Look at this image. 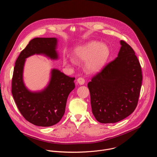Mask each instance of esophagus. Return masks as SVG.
<instances>
[{
  "instance_id": "34e87169",
  "label": "esophagus",
  "mask_w": 157,
  "mask_h": 157,
  "mask_svg": "<svg viewBox=\"0 0 157 157\" xmlns=\"http://www.w3.org/2000/svg\"><path fill=\"white\" fill-rule=\"evenodd\" d=\"M77 81L80 84V85H83L85 82V80L82 78H79L78 79H77Z\"/></svg>"
}]
</instances>
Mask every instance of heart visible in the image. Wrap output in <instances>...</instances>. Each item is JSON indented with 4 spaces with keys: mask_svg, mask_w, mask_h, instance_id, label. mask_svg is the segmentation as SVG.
Masks as SVG:
<instances>
[{
    "mask_svg": "<svg viewBox=\"0 0 157 157\" xmlns=\"http://www.w3.org/2000/svg\"><path fill=\"white\" fill-rule=\"evenodd\" d=\"M75 57L82 61H86L85 68L87 72L96 73L101 71L105 66L110 55L109 47L105 43L97 41H91L75 49ZM66 63L70 65H76V60L73 58H64Z\"/></svg>",
    "mask_w": 157,
    "mask_h": 157,
    "instance_id": "1",
    "label": "heart"
}]
</instances>
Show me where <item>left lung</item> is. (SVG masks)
I'll return each instance as SVG.
<instances>
[{
	"mask_svg": "<svg viewBox=\"0 0 157 157\" xmlns=\"http://www.w3.org/2000/svg\"><path fill=\"white\" fill-rule=\"evenodd\" d=\"M117 57L94 76L87 87L92 112L103 124L116 123L136 109L142 75L140 63L132 47L123 40Z\"/></svg>",
	"mask_w": 157,
	"mask_h": 157,
	"instance_id": "1",
	"label": "left lung"
}]
</instances>
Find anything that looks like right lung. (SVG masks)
<instances>
[{"instance_id":"right-lung-1","label":"right lung","mask_w":157,"mask_h":157,"mask_svg":"<svg viewBox=\"0 0 157 157\" xmlns=\"http://www.w3.org/2000/svg\"><path fill=\"white\" fill-rule=\"evenodd\" d=\"M56 38H35L16 60L12 82V94L21 115L29 122L41 127L52 126L63 116L70 93L75 87V78L53 68L47 86L41 91H32L24 81L26 58L41 55L51 59L59 58Z\"/></svg>"}]
</instances>
